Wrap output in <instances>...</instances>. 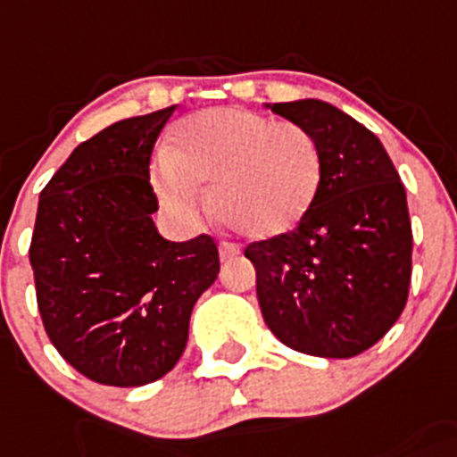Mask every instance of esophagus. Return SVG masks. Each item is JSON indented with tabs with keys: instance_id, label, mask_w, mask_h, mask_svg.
I'll return each instance as SVG.
<instances>
[{
	"instance_id": "34e87169",
	"label": "esophagus",
	"mask_w": 457,
	"mask_h": 457,
	"mask_svg": "<svg viewBox=\"0 0 457 457\" xmlns=\"http://www.w3.org/2000/svg\"><path fill=\"white\" fill-rule=\"evenodd\" d=\"M219 253H220V259H223V262H228V259H234V257H237V254L241 253V250H238V245H237V243L220 241V245H219Z\"/></svg>"
}]
</instances>
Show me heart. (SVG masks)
Listing matches in <instances>:
<instances>
[{
	"label": "heart",
	"instance_id": "1",
	"mask_svg": "<svg viewBox=\"0 0 457 457\" xmlns=\"http://www.w3.org/2000/svg\"><path fill=\"white\" fill-rule=\"evenodd\" d=\"M155 189L185 220L200 209V187L228 228L250 238L287 234L309 214L322 185V153L295 121L241 108H214L178 126Z\"/></svg>",
	"mask_w": 457,
	"mask_h": 457
}]
</instances>
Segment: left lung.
I'll list each match as a JSON object with an SVG mask.
<instances>
[{
	"label": "left lung",
	"mask_w": 457,
	"mask_h": 457,
	"mask_svg": "<svg viewBox=\"0 0 457 457\" xmlns=\"http://www.w3.org/2000/svg\"><path fill=\"white\" fill-rule=\"evenodd\" d=\"M268 108L313 135L322 185L295 229L245 248L262 315L295 352L352 358L378 343L406 306V189L377 135L343 110L318 99Z\"/></svg>",
	"instance_id": "1"
}]
</instances>
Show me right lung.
I'll return each instance as SVG.
<instances>
[{
    "label": "right lung",
    "mask_w": 457,
    "mask_h": 457,
    "mask_svg": "<svg viewBox=\"0 0 457 457\" xmlns=\"http://www.w3.org/2000/svg\"><path fill=\"white\" fill-rule=\"evenodd\" d=\"M176 105L74 148L40 194L31 259L46 336L104 386L157 381L180 361L198 297L220 270L207 234L166 241L151 214V153Z\"/></svg>",
    "instance_id": "add662e5"
}]
</instances>
